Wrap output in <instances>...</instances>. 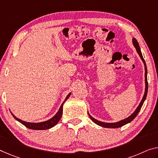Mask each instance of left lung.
Wrapping results in <instances>:
<instances>
[{"label":"left lung","mask_w":158,"mask_h":158,"mask_svg":"<svg viewBox=\"0 0 158 158\" xmlns=\"http://www.w3.org/2000/svg\"><path fill=\"white\" fill-rule=\"evenodd\" d=\"M133 45H134L135 48H136V51L138 52V54H139L140 59L143 60V62L144 65H145V94H144V96L141 102H140V103L138 106L137 107L136 110L135 111L133 112L131 115L130 116H128V118H125V119L123 120H121L120 121H118V122H116V123H104V122H102V121H99L98 120L95 119V118H94L93 116H91V115H89V114L88 113V115L89 116V118H90V119L93 121L94 123H95L96 124H98L99 126H100V127H102L104 128H119L123 127V126H124L125 124H127L128 123H130L131 121H133L134 119L135 116H137V114L139 112V111L140 110V109H141L143 104V102L145 101V98H146V96H147V93H148V80H147V67H146V64H145V61L143 59V55H142V53H141V51H140V48L139 47V44H138V43L137 42V40H135V38H133Z\"/></svg>","instance_id":"8db88e82"}]
</instances>
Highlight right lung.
<instances>
[{
  "label": "right lung",
  "mask_w": 158,
  "mask_h": 158,
  "mask_svg": "<svg viewBox=\"0 0 158 158\" xmlns=\"http://www.w3.org/2000/svg\"><path fill=\"white\" fill-rule=\"evenodd\" d=\"M71 93H70L69 94H68L66 98L65 99V100L64 102L61 104L60 105V107L59 109V110L58 111V112L56 113L54 117H52V118H50L49 120L44 121V122H40V123H30V122H26V121H22L20 119H19L18 118H17L13 114L12 115L13 116V117L15 118L16 120H18L19 122H20L21 123H23L24 126H25L27 128H30V129H33V130H46V129H48V128H52L53 127H54L56 124H57L58 122L60 121V118H61L62 116V113H63V105L65 101L67 100V99L69 98L70 95H71Z\"/></svg>",
  "instance_id": "right-lung-1"
}]
</instances>
